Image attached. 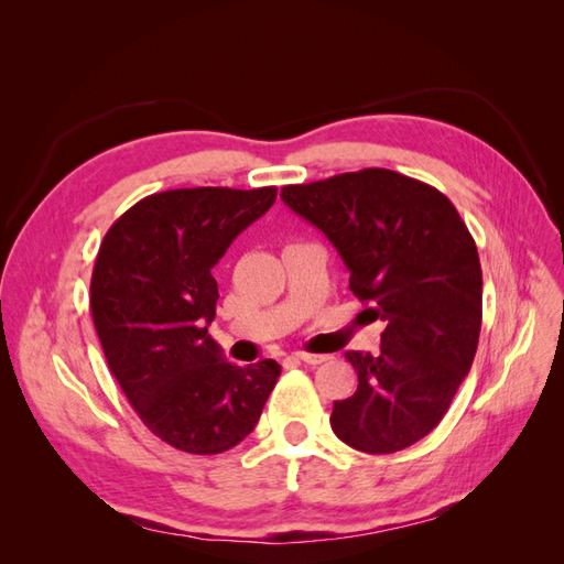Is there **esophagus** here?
Segmentation results:
<instances>
[{"instance_id": "34e87169", "label": "esophagus", "mask_w": 564, "mask_h": 564, "mask_svg": "<svg viewBox=\"0 0 564 564\" xmlns=\"http://www.w3.org/2000/svg\"><path fill=\"white\" fill-rule=\"evenodd\" d=\"M296 357H299L301 362H305V365H313V367L329 360V355H315V352H296Z\"/></svg>"}]
</instances>
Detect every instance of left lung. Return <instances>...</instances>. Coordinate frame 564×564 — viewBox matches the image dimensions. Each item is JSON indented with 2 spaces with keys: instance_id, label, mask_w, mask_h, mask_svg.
<instances>
[{
  "instance_id": "obj_1",
  "label": "left lung",
  "mask_w": 564,
  "mask_h": 564,
  "mask_svg": "<svg viewBox=\"0 0 564 564\" xmlns=\"http://www.w3.org/2000/svg\"><path fill=\"white\" fill-rule=\"evenodd\" d=\"M289 209L327 235L350 292L381 317V352L348 350L357 390L332 429L348 447L392 454L429 435L470 371L482 324V268L454 204L416 178L362 169L284 185Z\"/></svg>"
}]
</instances>
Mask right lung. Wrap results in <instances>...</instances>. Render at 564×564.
Instances as JSON below:
<instances>
[{"label":"right lung","mask_w":564,"mask_h":564,"mask_svg":"<svg viewBox=\"0 0 564 564\" xmlns=\"http://www.w3.org/2000/svg\"><path fill=\"white\" fill-rule=\"evenodd\" d=\"M278 187H183L119 216L98 249L91 315L108 367L148 429L187 454H220L256 429L275 360L230 365L209 336L212 268Z\"/></svg>","instance_id":"obj_1"}]
</instances>
